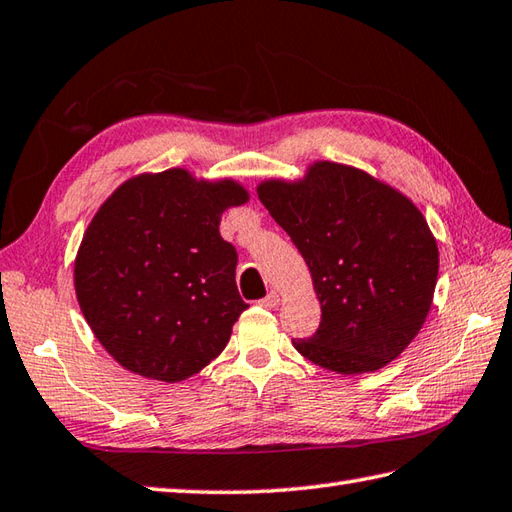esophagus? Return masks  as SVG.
<instances>
[{
    "mask_svg": "<svg viewBox=\"0 0 512 512\" xmlns=\"http://www.w3.org/2000/svg\"><path fill=\"white\" fill-rule=\"evenodd\" d=\"M260 306H265V309H276V306L280 304V295L276 293V291H271V293H267L263 300L258 302Z\"/></svg>",
    "mask_w": 512,
    "mask_h": 512,
    "instance_id": "obj_1",
    "label": "esophagus"
}]
</instances>
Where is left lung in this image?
<instances>
[{
    "mask_svg": "<svg viewBox=\"0 0 512 512\" xmlns=\"http://www.w3.org/2000/svg\"><path fill=\"white\" fill-rule=\"evenodd\" d=\"M258 199L309 265L322 322L293 339L302 357L339 374L388 366L425 324L438 245L399 190L359 168L315 162L298 181L267 179Z\"/></svg>",
    "mask_w": 512,
    "mask_h": 512,
    "instance_id": "obj_1",
    "label": "left lung"
}]
</instances>
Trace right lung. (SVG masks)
<instances>
[{
    "label": "right lung",
    "instance_id": "right-lung-1",
    "mask_svg": "<svg viewBox=\"0 0 512 512\" xmlns=\"http://www.w3.org/2000/svg\"><path fill=\"white\" fill-rule=\"evenodd\" d=\"M249 192L186 168L124 181L89 223L74 287L98 342L146 379L184 381L221 355L249 304L236 289V249L221 214Z\"/></svg>",
    "mask_w": 512,
    "mask_h": 512
}]
</instances>
